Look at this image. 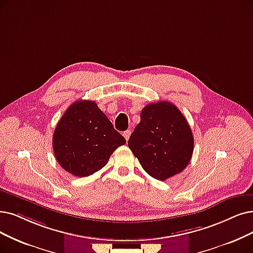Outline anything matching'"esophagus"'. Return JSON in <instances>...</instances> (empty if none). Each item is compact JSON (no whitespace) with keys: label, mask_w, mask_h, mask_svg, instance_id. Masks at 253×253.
<instances>
[{"label":"esophagus","mask_w":253,"mask_h":253,"mask_svg":"<svg viewBox=\"0 0 253 253\" xmlns=\"http://www.w3.org/2000/svg\"><path fill=\"white\" fill-rule=\"evenodd\" d=\"M129 136H130V130H129V129H127V130H126V132H124V137H125V139H126V141L128 140Z\"/></svg>","instance_id":"1"}]
</instances>
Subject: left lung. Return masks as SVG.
Wrapping results in <instances>:
<instances>
[{"label": "left lung", "instance_id": "8db88e82", "mask_svg": "<svg viewBox=\"0 0 253 253\" xmlns=\"http://www.w3.org/2000/svg\"><path fill=\"white\" fill-rule=\"evenodd\" d=\"M127 145L146 172L159 180L181 172L189 164L194 139L185 116L169 102L143 108Z\"/></svg>", "mask_w": 253, "mask_h": 253}]
</instances>
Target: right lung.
Instances as JSON below:
<instances>
[{
    "label": "right lung",
    "mask_w": 253,
    "mask_h": 253,
    "mask_svg": "<svg viewBox=\"0 0 253 253\" xmlns=\"http://www.w3.org/2000/svg\"><path fill=\"white\" fill-rule=\"evenodd\" d=\"M126 139L95 102L78 100L59 120L53 136L55 158L73 175L85 177L102 169Z\"/></svg>",
    "instance_id": "1"
}]
</instances>
